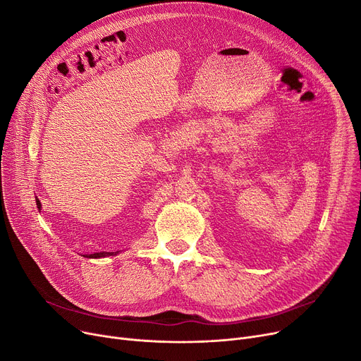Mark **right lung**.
<instances>
[{
  "instance_id": "obj_1",
  "label": "right lung",
  "mask_w": 361,
  "mask_h": 361,
  "mask_svg": "<svg viewBox=\"0 0 361 361\" xmlns=\"http://www.w3.org/2000/svg\"><path fill=\"white\" fill-rule=\"evenodd\" d=\"M36 204H37V209H41V202L36 199ZM108 255H112V253H106V252H102V253H93V255H86L85 257H90V259H97V257H105Z\"/></svg>"
}]
</instances>
